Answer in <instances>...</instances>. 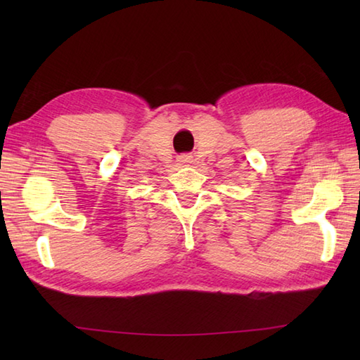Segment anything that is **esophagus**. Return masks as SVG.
Listing matches in <instances>:
<instances>
[{
	"label": "esophagus",
	"instance_id": "obj_1",
	"mask_svg": "<svg viewBox=\"0 0 360 360\" xmlns=\"http://www.w3.org/2000/svg\"><path fill=\"white\" fill-rule=\"evenodd\" d=\"M178 162H179V164H188V162H192V156H187V155L181 156V158H178Z\"/></svg>",
	"mask_w": 360,
	"mask_h": 360
}]
</instances>
